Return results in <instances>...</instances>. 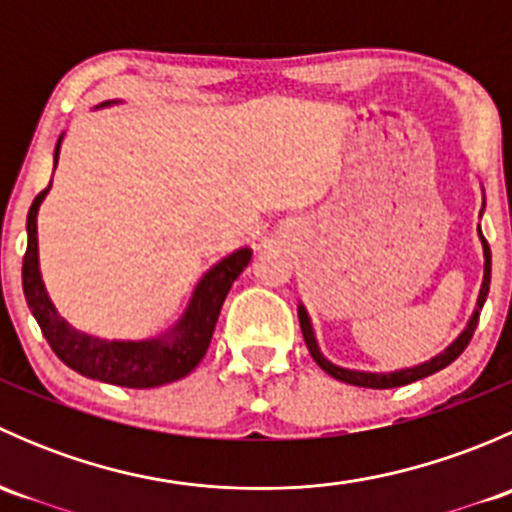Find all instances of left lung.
<instances>
[{"label": "left lung", "instance_id": "8db88e82", "mask_svg": "<svg viewBox=\"0 0 512 512\" xmlns=\"http://www.w3.org/2000/svg\"><path fill=\"white\" fill-rule=\"evenodd\" d=\"M483 208H485V203H483ZM480 215H483V210H480ZM478 237H480V245H483V285H480L476 309H473V314H471V319H468L466 329H463V332L458 334V337L453 339V342L448 344V347L443 349L441 354L431 356V359L423 361V364L406 366V369H396V371L347 369V366L334 364V361H329L327 356L322 354V349H319V342H317V334H314L312 319H309L307 307H304V304L299 302L297 304L299 327H302L304 342H307V349H309V354H312V359L317 361V364L322 366V369L327 371L329 376H334V379H337V381H344V384H352V386H364V389H396V386H406V384H411V381L426 379V376H431V374H436V371L446 369V366L451 364V361H456L458 356L463 354V349L468 347V342H471L473 332H476V327H478L480 309H483L485 299H488V289H490V247H488V242H485L483 232H480V225H478Z\"/></svg>", "mask_w": 512, "mask_h": 512}]
</instances>
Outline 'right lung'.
Listing matches in <instances>:
<instances>
[{
	"instance_id": "right-lung-1",
	"label": "right lung",
	"mask_w": 512,
	"mask_h": 512,
	"mask_svg": "<svg viewBox=\"0 0 512 512\" xmlns=\"http://www.w3.org/2000/svg\"><path fill=\"white\" fill-rule=\"evenodd\" d=\"M121 101H106L96 108L113 106ZM64 136L56 141L54 170L59 163V151ZM51 188V183H49ZM49 188L41 190L34 198L27 215V255L22 265V287L32 309L41 334L46 337L54 354L64 361L69 369L79 371L86 379L106 381L113 386L126 389H153V386L170 384L188 376L200 364L213 339L215 324H218L220 309L230 292L232 282L242 275L252 260L250 247L230 252L220 262H215L208 272L198 280L188 307L178 317V322L163 334L151 339H101L94 334L79 332L71 327L59 309L51 302L39 270V237H36V215L39 205L44 203Z\"/></svg>"
}]
</instances>
